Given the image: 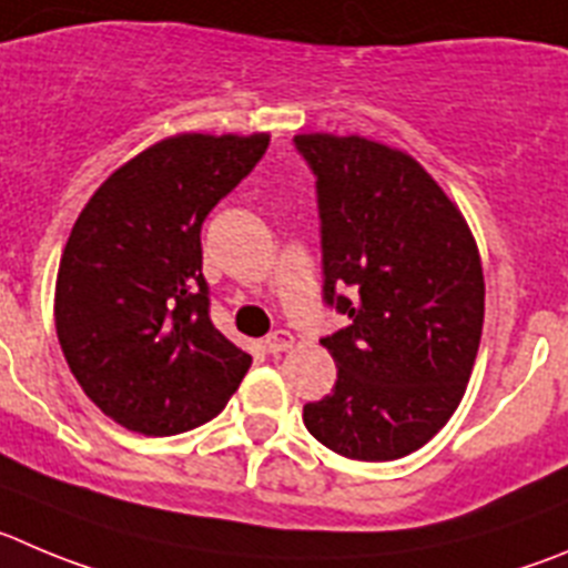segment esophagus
<instances>
[{
    "label": "esophagus",
    "instance_id": "1",
    "mask_svg": "<svg viewBox=\"0 0 568 568\" xmlns=\"http://www.w3.org/2000/svg\"><path fill=\"white\" fill-rule=\"evenodd\" d=\"M294 347V336L288 331H274L272 336L266 338V349L268 353H283V349Z\"/></svg>",
    "mask_w": 568,
    "mask_h": 568
}]
</instances>
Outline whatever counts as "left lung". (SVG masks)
I'll use <instances>...</instances> for the list:
<instances>
[{"label":"left lung","mask_w":568,"mask_h":568,"mask_svg":"<svg viewBox=\"0 0 568 568\" xmlns=\"http://www.w3.org/2000/svg\"><path fill=\"white\" fill-rule=\"evenodd\" d=\"M294 142L316 173L325 302L349 316L322 338L336 386L302 420L347 459L406 457L452 420L474 373L485 322L474 232L400 148L358 134Z\"/></svg>","instance_id":"1"}]
</instances>
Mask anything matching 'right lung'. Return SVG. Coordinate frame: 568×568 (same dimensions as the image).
I'll return each instance as SVG.
<instances>
[{
	"label": "right lung",
	"mask_w": 568,
	"mask_h": 568,
	"mask_svg": "<svg viewBox=\"0 0 568 568\" xmlns=\"http://www.w3.org/2000/svg\"><path fill=\"white\" fill-rule=\"evenodd\" d=\"M268 134H176L120 164L78 215L55 331L87 397L123 428L171 437L212 420L252 356L210 320L201 224Z\"/></svg>",
	"instance_id": "1"
}]
</instances>
